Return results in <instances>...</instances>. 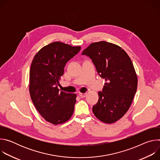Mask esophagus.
Returning a JSON list of instances; mask_svg holds the SVG:
<instances>
[{
  "mask_svg": "<svg viewBox=\"0 0 160 160\" xmlns=\"http://www.w3.org/2000/svg\"><path fill=\"white\" fill-rule=\"evenodd\" d=\"M78 95L80 96V98H85L87 96V94L86 93H79Z\"/></svg>",
  "mask_w": 160,
  "mask_h": 160,
  "instance_id": "1",
  "label": "esophagus"
}]
</instances>
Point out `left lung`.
I'll return each mask as SVG.
<instances>
[{
	"mask_svg": "<svg viewBox=\"0 0 160 160\" xmlns=\"http://www.w3.org/2000/svg\"><path fill=\"white\" fill-rule=\"evenodd\" d=\"M89 57L99 76L104 78L99 101L92 107L99 120L112 123L127 112L138 88V77L126 52L118 45L105 41L91 43L82 53Z\"/></svg>",
	"mask_w": 160,
	"mask_h": 160,
	"instance_id": "left-lung-1",
	"label": "left lung"
}]
</instances>
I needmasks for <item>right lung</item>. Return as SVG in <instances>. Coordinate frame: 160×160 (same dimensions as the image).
<instances>
[{"instance_id":"add662e5","label":"right lung","mask_w":160,"mask_h":160,"mask_svg":"<svg viewBox=\"0 0 160 160\" xmlns=\"http://www.w3.org/2000/svg\"><path fill=\"white\" fill-rule=\"evenodd\" d=\"M81 48L60 42L44 46L35 56L30 71L31 99L42 117L58 125L69 120L74 111L77 95L60 91L59 80L66 62Z\"/></svg>"}]
</instances>
